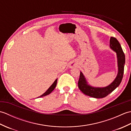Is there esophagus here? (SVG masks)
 I'll return each instance as SVG.
<instances>
[{"instance_id":"esophagus-1","label":"esophagus","mask_w":131,"mask_h":131,"mask_svg":"<svg viewBox=\"0 0 131 131\" xmlns=\"http://www.w3.org/2000/svg\"><path fill=\"white\" fill-rule=\"evenodd\" d=\"M74 64H71V65H70V68H73V67H74Z\"/></svg>"}]
</instances>
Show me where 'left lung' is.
Here are the masks:
<instances>
[{
  "label": "left lung",
  "instance_id": "left-lung-1",
  "mask_svg": "<svg viewBox=\"0 0 131 131\" xmlns=\"http://www.w3.org/2000/svg\"><path fill=\"white\" fill-rule=\"evenodd\" d=\"M110 47L116 53L118 59V73L115 80L105 87H93L87 84L84 76L80 72L78 81V87L79 90L85 95L96 99H101L107 96L108 94L117 88L121 84L123 77L124 68L125 64V55L120 43L114 37H111L110 39Z\"/></svg>",
  "mask_w": 131,
  "mask_h": 131
}]
</instances>
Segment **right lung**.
<instances>
[{
	"mask_svg": "<svg viewBox=\"0 0 131 131\" xmlns=\"http://www.w3.org/2000/svg\"><path fill=\"white\" fill-rule=\"evenodd\" d=\"M57 79H56L55 80V81L53 82V84L51 85V87H50L48 89V90H47V91L45 93H43V94H42V95H41L40 96L38 97H41L45 96L48 95V94L51 93L54 90V89L55 88L56 86V85H57Z\"/></svg>",
	"mask_w": 131,
	"mask_h": 131,
	"instance_id": "add662e5",
	"label": "right lung"
}]
</instances>
